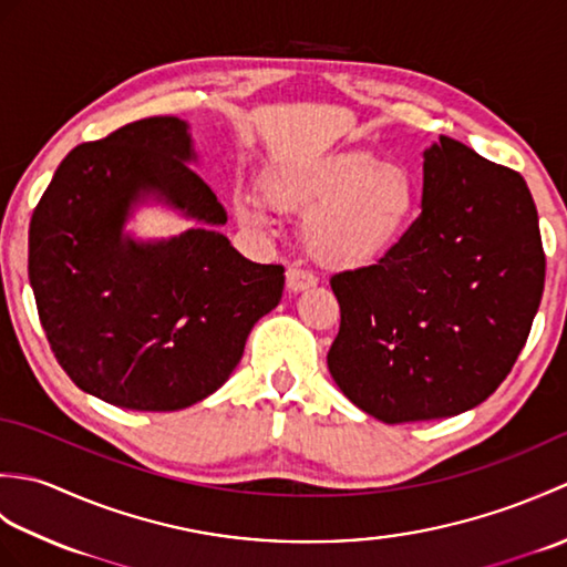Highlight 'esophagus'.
Masks as SVG:
<instances>
[{
  "label": "esophagus",
  "mask_w": 567,
  "mask_h": 567,
  "mask_svg": "<svg viewBox=\"0 0 567 567\" xmlns=\"http://www.w3.org/2000/svg\"><path fill=\"white\" fill-rule=\"evenodd\" d=\"M309 287H317V275L299 268V265H292V268L287 270V290L297 295L309 290Z\"/></svg>",
  "instance_id": "esophagus-1"
}]
</instances>
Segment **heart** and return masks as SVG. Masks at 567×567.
Instances as JSON below:
<instances>
[{
    "label": "heart",
    "mask_w": 567,
    "mask_h": 567,
    "mask_svg": "<svg viewBox=\"0 0 567 567\" xmlns=\"http://www.w3.org/2000/svg\"><path fill=\"white\" fill-rule=\"evenodd\" d=\"M268 199L307 214L302 240L311 258L333 270L384 260L416 219V183L406 167L378 163L370 153H341L275 173ZM238 221L268 231L272 216L258 199L238 202Z\"/></svg>",
    "instance_id": "heart-1"
}]
</instances>
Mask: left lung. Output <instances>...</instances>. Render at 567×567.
I'll return each mask as SVG.
<instances>
[{"label":"left lung","mask_w":567,"mask_h":567,"mask_svg":"<svg viewBox=\"0 0 567 567\" xmlns=\"http://www.w3.org/2000/svg\"><path fill=\"white\" fill-rule=\"evenodd\" d=\"M524 177L441 136L424 151L421 216L368 268L331 277V378L384 424L463 414L509 375L544 295Z\"/></svg>","instance_id":"1"}]
</instances>
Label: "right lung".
I'll use <instances>...</instances> for the list:
<instances>
[{"mask_svg":"<svg viewBox=\"0 0 567 567\" xmlns=\"http://www.w3.org/2000/svg\"><path fill=\"white\" fill-rule=\"evenodd\" d=\"M195 161L187 122L141 118L72 148L31 216L29 280L48 343L82 392L114 406L202 402L280 305L285 268L244 258L219 231L226 209ZM151 198L196 226L161 241L126 235Z\"/></svg>","mask_w":567,"mask_h":567,"instance_id":"add662e5","label":"right lung"}]
</instances>
